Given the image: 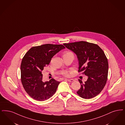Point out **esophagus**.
<instances>
[{
  "label": "esophagus",
  "instance_id": "esophagus-1",
  "mask_svg": "<svg viewBox=\"0 0 125 125\" xmlns=\"http://www.w3.org/2000/svg\"><path fill=\"white\" fill-rule=\"evenodd\" d=\"M66 80H67L68 81H69L70 82H73L74 81L73 79H66Z\"/></svg>",
  "mask_w": 125,
  "mask_h": 125
}]
</instances>
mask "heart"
Segmentation results:
<instances>
[{
  "label": "heart",
  "mask_w": 125,
  "mask_h": 125,
  "mask_svg": "<svg viewBox=\"0 0 125 125\" xmlns=\"http://www.w3.org/2000/svg\"><path fill=\"white\" fill-rule=\"evenodd\" d=\"M72 53L71 52H65V54H68V53ZM65 76H67V75H68V74H67V73H65Z\"/></svg>",
  "instance_id": "obj_1"
}]
</instances>
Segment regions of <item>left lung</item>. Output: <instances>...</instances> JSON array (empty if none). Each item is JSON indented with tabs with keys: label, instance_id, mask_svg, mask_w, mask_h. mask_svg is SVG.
Masks as SVG:
<instances>
[{
	"label": "left lung",
	"instance_id": "8db88e82",
	"mask_svg": "<svg viewBox=\"0 0 125 125\" xmlns=\"http://www.w3.org/2000/svg\"><path fill=\"white\" fill-rule=\"evenodd\" d=\"M63 45L77 56L78 72L88 77L84 83L79 80L81 87L77 92L78 94L85 99L98 95L104 88L108 76V60L103 51L97 45L83 41Z\"/></svg>",
	"mask_w": 125,
	"mask_h": 125
}]
</instances>
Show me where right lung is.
Returning a JSON list of instances; mask_svg holds the SVG:
<instances>
[{"label":"right lung","instance_id":"1","mask_svg":"<svg viewBox=\"0 0 125 125\" xmlns=\"http://www.w3.org/2000/svg\"><path fill=\"white\" fill-rule=\"evenodd\" d=\"M65 48L63 45L48 44L32 47L25 53L20 66L21 80L26 92L33 99L44 101L55 94L60 82L54 79L43 82L42 71Z\"/></svg>","mask_w":125,"mask_h":125}]
</instances>
